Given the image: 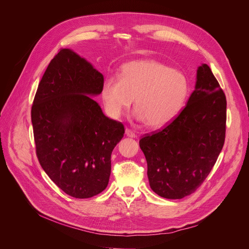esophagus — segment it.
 I'll list each match as a JSON object with an SVG mask.
<instances>
[{"label": "esophagus", "instance_id": "esophagus-1", "mask_svg": "<svg viewBox=\"0 0 249 249\" xmlns=\"http://www.w3.org/2000/svg\"><path fill=\"white\" fill-rule=\"evenodd\" d=\"M125 134H126L128 137H131V138H136V137H137V135L134 133V132L132 131V130H130V129H128V128L125 130Z\"/></svg>", "mask_w": 249, "mask_h": 249}]
</instances>
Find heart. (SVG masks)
Returning a JSON list of instances; mask_svg holds the SVG:
<instances>
[{"label": "heart", "mask_w": 249, "mask_h": 249, "mask_svg": "<svg viewBox=\"0 0 249 249\" xmlns=\"http://www.w3.org/2000/svg\"><path fill=\"white\" fill-rule=\"evenodd\" d=\"M107 113L117 119L133 101L135 118L150 127H162L175 119L189 95L184 73L153 60L122 66L119 77L107 78L101 89Z\"/></svg>", "instance_id": "heart-1"}]
</instances>
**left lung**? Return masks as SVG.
<instances>
[{
    "mask_svg": "<svg viewBox=\"0 0 249 249\" xmlns=\"http://www.w3.org/2000/svg\"><path fill=\"white\" fill-rule=\"evenodd\" d=\"M225 130V94L209 66L202 64L185 108L168 126L139 141L151 189L167 199L193 193L216 162Z\"/></svg>",
    "mask_w": 249,
    "mask_h": 249,
    "instance_id": "8db88e82",
    "label": "left lung"
}]
</instances>
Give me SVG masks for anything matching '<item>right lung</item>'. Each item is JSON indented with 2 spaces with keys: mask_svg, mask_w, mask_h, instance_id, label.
Wrapping results in <instances>:
<instances>
[{
  "mask_svg": "<svg viewBox=\"0 0 249 249\" xmlns=\"http://www.w3.org/2000/svg\"><path fill=\"white\" fill-rule=\"evenodd\" d=\"M103 83L89 62L61 49L39 83L31 110L42 168L66 194L81 199L107 187L111 154L125 132L90 97L101 94Z\"/></svg>",
  "mask_w": 249,
  "mask_h": 249,
  "instance_id": "add662e5",
  "label": "right lung"
}]
</instances>
